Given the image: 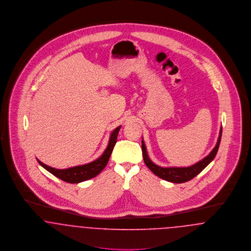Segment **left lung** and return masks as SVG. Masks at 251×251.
<instances>
[{"mask_svg": "<svg viewBox=\"0 0 251 251\" xmlns=\"http://www.w3.org/2000/svg\"><path fill=\"white\" fill-rule=\"evenodd\" d=\"M221 136H222V127L220 128L217 144L212 149L211 153L206 158L198 161V163H196L192 166H189V167H166V168H164V167H160V166L156 165L148 157L145 143H144V141H142V150H143V157H144L145 163L151 171L153 172L156 176H158V177H160L164 180H167L169 182H173V183H183V182L191 180L195 176H197L198 174L200 172L203 171L211 163V160L215 158L218 148H219V145H220Z\"/></svg>", "mask_w": 251, "mask_h": 251, "instance_id": "1", "label": "left lung"}]
</instances>
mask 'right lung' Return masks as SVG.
<instances>
[{"instance_id":"add662e5","label":"right lung","mask_w":251,"mask_h":251,"mask_svg":"<svg viewBox=\"0 0 251 251\" xmlns=\"http://www.w3.org/2000/svg\"><path fill=\"white\" fill-rule=\"evenodd\" d=\"M120 128L121 126H118L112 131L109 138L108 145L105 152L100 158L95 159L93 162H90L84 165H79V166H75L68 169H55L42 163L39 159L38 161L40 165L43 168H45L47 171L50 172L51 174H53V176L60 178L61 180L69 183H79L82 181L91 179L94 176H96L99 173H101V171L106 167L108 159L110 158V155L112 153V150L114 148V145L117 142V136H118Z\"/></svg>"}]
</instances>
